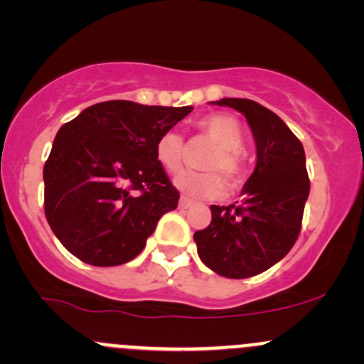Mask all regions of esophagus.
<instances>
[{
    "label": "esophagus",
    "instance_id": "1",
    "mask_svg": "<svg viewBox=\"0 0 364 364\" xmlns=\"http://www.w3.org/2000/svg\"><path fill=\"white\" fill-rule=\"evenodd\" d=\"M192 204H193V200L188 199V197H185V196H181V199H179V208H181V209L190 208Z\"/></svg>",
    "mask_w": 364,
    "mask_h": 364
}]
</instances>
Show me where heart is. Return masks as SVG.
I'll use <instances>...</instances> for the list:
<instances>
[{"instance_id": "1", "label": "heart", "mask_w": 364, "mask_h": 364, "mask_svg": "<svg viewBox=\"0 0 364 364\" xmlns=\"http://www.w3.org/2000/svg\"><path fill=\"white\" fill-rule=\"evenodd\" d=\"M199 132L215 144L203 160V172H181L174 178V185L190 197L215 199L225 193V176L232 185L245 174V159L241 153L243 132L236 117L229 114H209L197 123ZM155 155L167 172H178L185 160V142L176 132H164L155 144ZM220 173L218 175V172Z\"/></svg>"}]
</instances>
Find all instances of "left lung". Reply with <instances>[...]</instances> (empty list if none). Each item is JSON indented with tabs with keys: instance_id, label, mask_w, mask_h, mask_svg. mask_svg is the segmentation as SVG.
I'll list each match as a JSON object with an SVG mask.
<instances>
[{
	"instance_id": "1",
	"label": "left lung",
	"mask_w": 364,
	"mask_h": 364,
	"mask_svg": "<svg viewBox=\"0 0 364 364\" xmlns=\"http://www.w3.org/2000/svg\"><path fill=\"white\" fill-rule=\"evenodd\" d=\"M247 117L255 139V171L243 200L211 205V223L193 234L200 260L225 278H250L269 269L294 247L310 193L299 139L273 111L247 98L215 102Z\"/></svg>"
}]
</instances>
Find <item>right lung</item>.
<instances>
[{"label":"right lung","instance_id":"obj_1","mask_svg":"<svg viewBox=\"0 0 364 364\" xmlns=\"http://www.w3.org/2000/svg\"><path fill=\"white\" fill-rule=\"evenodd\" d=\"M192 111L109 100L60 128L43 165V209L72 255L105 267L144 250L179 200L156 160V139Z\"/></svg>","mask_w":364,"mask_h":364}]
</instances>
